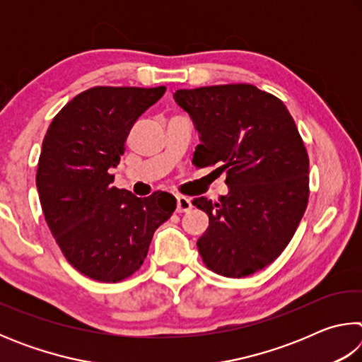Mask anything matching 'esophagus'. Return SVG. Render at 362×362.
Listing matches in <instances>:
<instances>
[{"label":"esophagus","instance_id":"34e87169","mask_svg":"<svg viewBox=\"0 0 362 362\" xmlns=\"http://www.w3.org/2000/svg\"><path fill=\"white\" fill-rule=\"evenodd\" d=\"M193 207V204H192V201H189L188 198H185V196H179V198H177V212L179 214H182V212H188L189 209H192Z\"/></svg>","mask_w":362,"mask_h":362}]
</instances>
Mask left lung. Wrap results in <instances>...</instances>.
Listing matches in <instances>:
<instances>
[{
  "label": "left lung",
  "mask_w": 362,
  "mask_h": 362,
  "mask_svg": "<svg viewBox=\"0 0 362 362\" xmlns=\"http://www.w3.org/2000/svg\"><path fill=\"white\" fill-rule=\"evenodd\" d=\"M201 144L193 164L226 170L228 194L193 206L209 216L198 240L206 267L226 278L263 269L292 240L308 204V153L289 110L252 84L179 89Z\"/></svg>",
  "instance_id": "1"
}]
</instances>
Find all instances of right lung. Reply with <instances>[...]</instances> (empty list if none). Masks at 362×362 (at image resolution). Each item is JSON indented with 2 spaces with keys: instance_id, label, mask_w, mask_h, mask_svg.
Instances as JSON below:
<instances>
[{
  "instance_id": "1",
  "label": "right lung",
  "mask_w": 362,
  "mask_h": 362,
  "mask_svg": "<svg viewBox=\"0 0 362 362\" xmlns=\"http://www.w3.org/2000/svg\"><path fill=\"white\" fill-rule=\"evenodd\" d=\"M158 88L95 86L54 116L36 173L42 214L73 268L90 279L118 283L142 265L153 233L175 211V198H137L113 187L112 168L139 116L161 99Z\"/></svg>"
}]
</instances>
